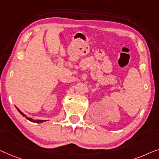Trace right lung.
I'll return each instance as SVG.
<instances>
[{"label": "right lung", "instance_id": "1", "mask_svg": "<svg viewBox=\"0 0 159 159\" xmlns=\"http://www.w3.org/2000/svg\"><path fill=\"white\" fill-rule=\"evenodd\" d=\"M16 109H17V110L19 111V113L21 114V115H22V116H24V117H26V115H24V114L23 113V112H21V111L19 110V109L17 108L16 107ZM26 119H27L28 120H30V121H31V122H36V123H41V122H45L46 120H33V119H32V118H30V117H26Z\"/></svg>", "mask_w": 159, "mask_h": 159}]
</instances>
